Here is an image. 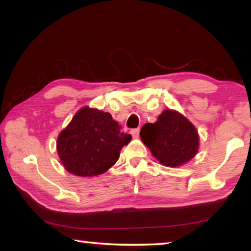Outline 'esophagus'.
I'll use <instances>...</instances> for the list:
<instances>
[{"instance_id": "1", "label": "esophagus", "mask_w": 251, "mask_h": 251, "mask_svg": "<svg viewBox=\"0 0 251 251\" xmlns=\"http://www.w3.org/2000/svg\"><path fill=\"white\" fill-rule=\"evenodd\" d=\"M139 132H140V129H139V128H135V129H131V130H130V134H131L132 137H134V138H138V137H139Z\"/></svg>"}]
</instances>
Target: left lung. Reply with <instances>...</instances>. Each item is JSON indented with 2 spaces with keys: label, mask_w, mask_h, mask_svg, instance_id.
Instances as JSON below:
<instances>
[{
  "label": "left lung",
  "mask_w": 251,
  "mask_h": 251,
  "mask_svg": "<svg viewBox=\"0 0 251 251\" xmlns=\"http://www.w3.org/2000/svg\"><path fill=\"white\" fill-rule=\"evenodd\" d=\"M144 144L166 166H179L198 151L199 136L195 126L179 113L165 110L154 124L147 123L140 130Z\"/></svg>",
  "instance_id": "obj_1"
}]
</instances>
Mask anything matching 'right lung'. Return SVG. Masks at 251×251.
I'll list each match as a JSON object with an SVG mask.
<instances>
[{
    "mask_svg": "<svg viewBox=\"0 0 251 251\" xmlns=\"http://www.w3.org/2000/svg\"><path fill=\"white\" fill-rule=\"evenodd\" d=\"M121 128L110 113L83 107L57 138L63 165L82 177L103 174L116 163L121 149L131 139Z\"/></svg>",
    "mask_w": 251,
    "mask_h": 251,
    "instance_id": "1",
    "label": "right lung"
}]
</instances>
